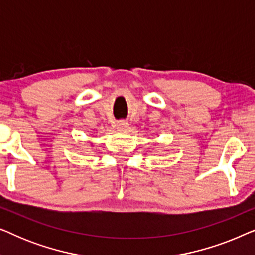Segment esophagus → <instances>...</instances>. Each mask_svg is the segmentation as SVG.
<instances>
[{
  "label": "esophagus",
  "instance_id": "obj_1",
  "mask_svg": "<svg viewBox=\"0 0 255 255\" xmlns=\"http://www.w3.org/2000/svg\"><path fill=\"white\" fill-rule=\"evenodd\" d=\"M128 128V123L127 121H120L117 122V128L118 131H125Z\"/></svg>",
  "mask_w": 255,
  "mask_h": 255
}]
</instances>
